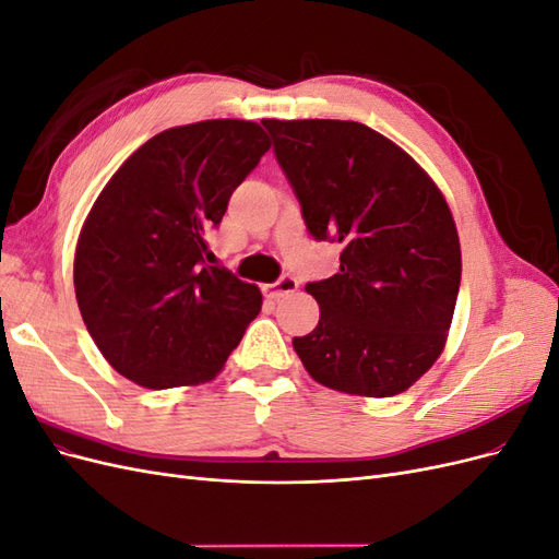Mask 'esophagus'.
<instances>
[{
	"label": "esophagus",
	"mask_w": 559,
	"mask_h": 559,
	"mask_svg": "<svg viewBox=\"0 0 559 559\" xmlns=\"http://www.w3.org/2000/svg\"><path fill=\"white\" fill-rule=\"evenodd\" d=\"M296 289H298V280L292 277V275H284V277H280L277 282L265 286V296H267V298H282V296L294 294Z\"/></svg>",
	"instance_id": "esophagus-1"
}]
</instances>
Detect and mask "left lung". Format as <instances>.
<instances>
[{"instance_id":"1","label":"left lung","mask_w":559,"mask_h":559,"mask_svg":"<svg viewBox=\"0 0 559 559\" xmlns=\"http://www.w3.org/2000/svg\"><path fill=\"white\" fill-rule=\"evenodd\" d=\"M314 240L341 242V273L310 282L319 324L294 337L335 392L396 396L445 347L462 280L454 218L431 177L354 121H261Z\"/></svg>"}]
</instances>
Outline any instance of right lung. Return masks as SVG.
Wrapping results in <instances>:
<instances>
[{
    "label": "right lung",
    "mask_w": 559,
    "mask_h": 559,
    "mask_svg": "<svg viewBox=\"0 0 559 559\" xmlns=\"http://www.w3.org/2000/svg\"><path fill=\"white\" fill-rule=\"evenodd\" d=\"M270 148L259 123L158 132L118 167L81 228L76 302L103 357L146 389L212 380L261 312L259 286L207 265V230Z\"/></svg>",
    "instance_id": "1"
}]
</instances>
